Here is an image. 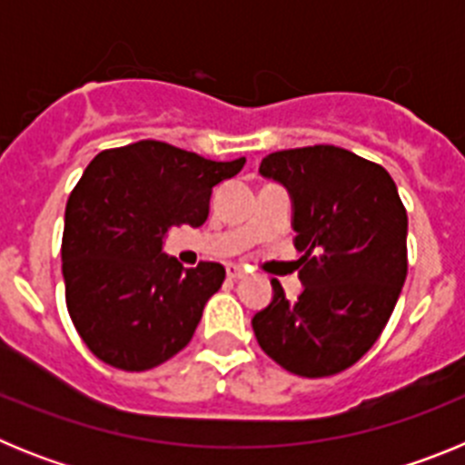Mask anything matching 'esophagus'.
<instances>
[{"label":"esophagus","mask_w":465,"mask_h":465,"mask_svg":"<svg viewBox=\"0 0 465 465\" xmlns=\"http://www.w3.org/2000/svg\"><path fill=\"white\" fill-rule=\"evenodd\" d=\"M225 274H228V279H242L246 274V270L240 268V265H228Z\"/></svg>","instance_id":"1"}]
</instances>
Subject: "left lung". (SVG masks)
Instances as JSON below:
<instances>
[{
	"instance_id": "8db88e82",
	"label": "left lung",
	"mask_w": 465,
	"mask_h": 465,
	"mask_svg": "<svg viewBox=\"0 0 465 465\" xmlns=\"http://www.w3.org/2000/svg\"><path fill=\"white\" fill-rule=\"evenodd\" d=\"M261 176L291 195L298 300L272 279L252 319L261 349L300 377L347 371L377 342L408 277V212L389 172L340 146L270 153Z\"/></svg>"
}]
</instances>
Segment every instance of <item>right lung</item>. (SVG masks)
I'll return each mask as SVG.
<instances>
[{"label":"right lung","instance_id":"obj_1","mask_svg":"<svg viewBox=\"0 0 465 465\" xmlns=\"http://www.w3.org/2000/svg\"><path fill=\"white\" fill-rule=\"evenodd\" d=\"M244 163L143 139L102 151L85 167L64 209L63 277L69 316L97 359L142 372L191 342L225 270H186L163 244L174 225H203L212 188Z\"/></svg>","mask_w":465,"mask_h":465}]
</instances>
